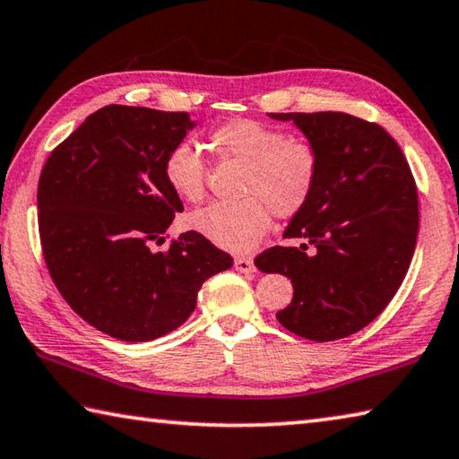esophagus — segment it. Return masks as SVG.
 I'll list each match as a JSON object with an SVG mask.
<instances>
[{
    "label": "esophagus",
    "instance_id": "34e87169",
    "mask_svg": "<svg viewBox=\"0 0 459 459\" xmlns=\"http://www.w3.org/2000/svg\"><path fill=\"white\" fill-rule=\"evenodd\" d=\"M235 269L240 273H253L255 271V263L251 256H237L235 258Z\"/></svg>",
    "mask_w": 459,
    "mask_h": 459
}]
</instances>
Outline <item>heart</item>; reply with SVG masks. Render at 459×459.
Returning a JSON list of instances; mask_svg holds the SVG:
<instances>
[{"instance_id":"heart-1","label":"heart","mask_w":459,"mask_h":459,"mask_svg":"<svg viewBox=\"0 0 459 459\" xmlns=\"http://www.w3.org/2000/svg\"><path fill=\"white\" fill-rule=\"evenodd\" d=\"M221 154L245 164L240 195L232 203H212L190 216L193 229L219 247L245 253L271 229L273 212L290 219L309 204L319 182V150L309 138L285 134L271 124L237 118L208 132ZM166 185L182 201L198 203L204 196L206 164L198 148L180 140L170 146L162 164Z\"/></svg>"}]
</instances>
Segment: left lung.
<instances>
[{
	"label": "left lung",
	"mask_w": 459,
	"mask_h": 459,
	"mask_svg": "<svg viewBox=\"0 0 459 459\" xmlns=\"http://www.w3.org/2000/svg\"><path fill=\"white\" fill-rule=\"evenodd\" d=\"M293 120L319 150V182L282 238L255 258L293 281L282 327L311 341L353 335L379 316L410 269L420 227L418 186L402 148L379 124L345 112L269 114Z\"/></svg>",
	"instance_id": "obj_1"
}]
</instances>
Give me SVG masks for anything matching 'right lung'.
Segmentation results:
<instances>
[{
  "label": "right lung",
  "instance_id": "add662e5",
  "mask_svg": "<svg viewBox=\"0 0 459 459\" xmlns=\"http://www.w3.org/2000/svg\"><path fill=\"white\" fill-rule=\"evenodd\" d=\"M193 126L186 112L110 104L41 169L38 229L49 277L82 319L114 339L140 343L180 327L203 282L232 266L196 230L154 248L185 211L164 180V156Z\"/></svg>",
  "mask_w": 459,
  "mask_h": 459
}]
</instances>
